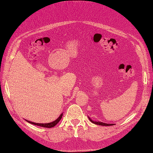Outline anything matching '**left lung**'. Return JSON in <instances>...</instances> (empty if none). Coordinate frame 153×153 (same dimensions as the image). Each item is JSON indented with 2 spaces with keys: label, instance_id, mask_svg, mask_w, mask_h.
I'll use <instances>...</instances> for the list:
<instances>
[{
  "label": "left lung",
  "instance_id": "left-lung-1",
  "mask_svg": "<svg viewBox=\"0 0 153 153\" xmlns=\"http://www.w3.org/2000/svg\"><path fill=\"white\" fill-rule=\"evenodd\" d=\"M89 117V119L90 120V121L92 123H94V124H98V125H101V126H112V125H114V124H107V123H103V122H100V121H92V120H91V119L89 117Z\"/></svg>",
  "mask_w": 153,
  "mask_h": 153
}]
</instances>
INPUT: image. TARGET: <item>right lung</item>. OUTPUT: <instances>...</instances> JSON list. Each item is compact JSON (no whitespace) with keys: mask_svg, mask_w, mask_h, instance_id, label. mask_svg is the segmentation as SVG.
Here are the masks:
<instances>
[{"mask_svg":"<svg viewBox=\"0 0 153 153\" xmlns=\"http://www.w3.org/2000/svg\"><path fill=\"white\" fill-rule=\"evenodd\" d=\"M62 117V114H61V115H60V116L55 120V121L52 122V123H33V122H31V121H27V120H26V121L32 124H34V125H36V126H41V127H44V128H52V127H54L55 125H56L59 122L60 120L61 119Z\"/></svg>","mask_w":153,"mask_h":153,"instance_id":"1","label":"right lung"}]
</instances>
